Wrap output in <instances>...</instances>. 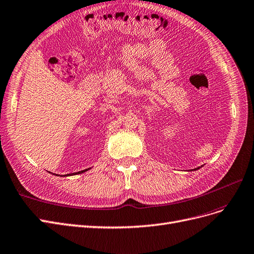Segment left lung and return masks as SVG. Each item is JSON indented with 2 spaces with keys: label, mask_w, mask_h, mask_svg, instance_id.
<instances>
[{
  "label": "left lung",
  "mask_w": 254,
  "mask_h": 254,
  "mask_svg": "<svg viewBox=\"0 0 254 254\" xmlns=\"http://www.w3.org/2000/svg\"><path fill=\"white\" fill-rule=\"evenodd\" d=\"M197 169H199V168H196V170H197Z\"/></svg>",
  "instance_id": "left-lung-1"
}]
</instances>
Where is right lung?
Returning <instances> with one entry per match:
<instances>
[{"instance_id":"right-lung-1","label":"right lung","mask_w":254,"mask_h":254,"mask_svg":"<svg viewBox=\"0 0 254 254\" xmlns=\"http://www.w3.org/2000/svg\"><path fill=\"white\" fill-rule=\"evenodd\" d=\"M88 169H86V170H83V171H80V172H77V173H73V175L75 174H81V173H83V172H85V171H87ZM67 175H72V174H67Z\"/></svg>"}]
</instances>
